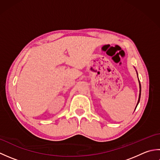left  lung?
Masks as SVG:
<instances>
[{
    "label": "left lung",
    "mask_w": 160,
    "mask_h": 160,
    "mask_svg": "<svg viewBox=\"0 0 160 160\" xmlns=\"http://www.w3.org/2000/svg\"><path fill=\"white\" fill-rule=\"evenodd\" d=\"M139 80V79H138ZM139 82H140V81H139ZM140 96H139V100H138V103H139V102H140V96H141V84H140ZM138 104H137V106H138ZM137 106H136V107H135V109H136V108H137Z\"/></svg>",
    "instance_id": "obj_1"
}]
</instances>
